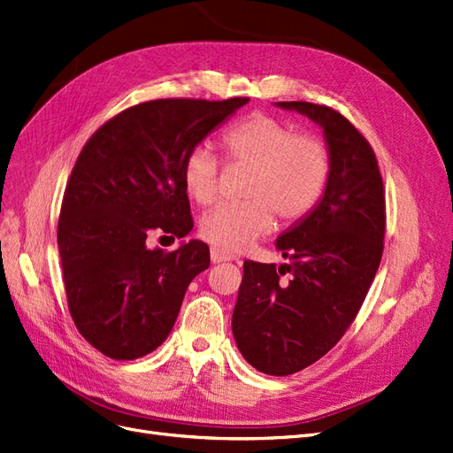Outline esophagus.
<instances>
[{
    "instance_id": "esophagus-1",
    "label": "esophagus",
    "mask_w": 453,
    "mask_h": 453,
    "mask_svg": "<svg viewBox=\"0 0 453 453\" xmlns=\"http://www.w3.org/2000/svg\"><path fill=\"white\" fill-rule=\"evenodd\" d=\"M211 259H212V263H224V261H235L237 257L233 256V254L224 252V250L211 248Z\"/></svg>"
}]
</instances>
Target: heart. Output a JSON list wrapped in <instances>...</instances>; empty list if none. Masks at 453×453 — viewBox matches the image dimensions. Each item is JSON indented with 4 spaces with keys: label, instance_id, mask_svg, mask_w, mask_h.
Here are the masks:
<instances>
[{
    "label": "heart",
    "instance_id": "1",
    "mask_svg": "<svg viewBox=\"0 0 453 453\" xmlns=\"http://www.w3.org/2000/svg\"><path fill=\"white\" fill-rule=\"evenodd\" d=\"M226 160L250 167L239 203L211 209L199 222V233L224 252L254 244L266 235L276 218L293 226L319 205L330 173V149L315 134H296L278 117L254 111L222 136ZM220 160L207 145L192 147L182 160V184L197 205L207 207L218 197Z\"/></svg>",
    "mask_w": 453,
    "mask_h": 453
}]
</instances>
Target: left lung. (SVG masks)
Segmentation results:
<instances>
[{
	"instance_id": "left-lung-1",
	"label": "left lung",
	"mask_w": 453,
	"mask_h": 453,
	"mask_svg": "<svg viewBox=\"0 0 453 453\" xmlns=\"http://www.w3.org/2000/svg\"><path fill=\"white\" fill-rule=\"evenodd\" d=\"M325 128L332 155L315 211L278 239L288 265L244 261L233 311L242 357L266 375H291L325 357L353 325L382 257L387 199L373 149L338 110L278 103Z\"/></svg>"
}]
</instances>
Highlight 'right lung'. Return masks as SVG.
Returning a JSON list of instances; mask_svg holds the SVG:
<instances>
[{"instance_id": "obj_1", "label": "right lung", "mask_w": 453, "mask_h": 453, "mask_svg": "<svg viewBox=\"0 0 453 453\" xmlns=\"http://www.w3.org/2000/svg\"><path fill=\"white\" fill-rule=\"evenodd\" d=\"M250 98H158L111 117L80 150L66 182L58 246L78 332L113 360L155 350L172 332L209 246L149 250L150 231L175 241L194 227L182 160Z\"/></svg>"}]
</instances>
